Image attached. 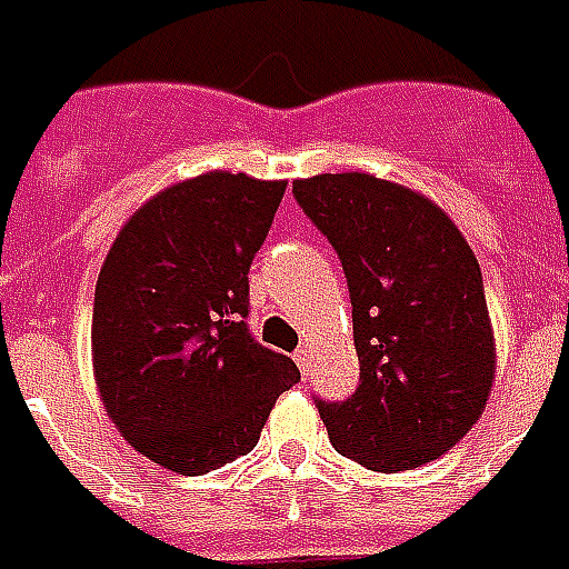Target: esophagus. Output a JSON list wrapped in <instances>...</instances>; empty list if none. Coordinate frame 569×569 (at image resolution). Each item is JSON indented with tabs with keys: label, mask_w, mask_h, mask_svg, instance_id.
Masks as SVG:
<instances>
[{
	"label": "esophagus",
	"mask_w": 569,
	"mask_h": 569,
	"mask_svg": "<svg viewBox=\"0 0 569 569\" xmlns=\"http://www.w3.org/2000/svg\"><path fill=\"white\" fill-rule=\"evenodd\" d=\"M293 361H297V368H300V373L306 377V370H309V349H297V352H293Z\"/></svg>",
	"instance_id": "34e87169"
}]
</instances>
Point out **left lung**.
Instances as JSON below:
<instances>
[{"label":"left lung","mask_w":569,"mask_h":569,"mask_svg":"<svg viewBox=\"0 0 569 569\" xmlns=\"http://www.w3.org/2000/svg\"><path fill=\"white\" fill-rule=\"evenodd\" d=\"M293 199L340 257L361 365L318 401L337 453L370 471L432 462L478 422L497 373L481 269L438 204L373 174H318Z\"/></svg>","instance_id":"obj_1"}]
</instances>
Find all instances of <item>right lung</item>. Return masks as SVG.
I'll use <instances>...</instances> for the list:
<instances>
[{
  "label": "right lung",
  "mask_w": 569,
  "mask_h": 569,
  "mask_svg": "<svg viewBox=\"0 0 569 569\" xmlns=\"http://www.w3.org/2000/svg\"><path fill=\"white\" fill-rule=\"evenodd\" d=\"M284 180L192 177L149 199L103 260L91 356L128 445L164 469L204 475L251 453L291 358L248 330V272Z\"/></svg>",
  "instance_id": "1"
}]
</instances>
